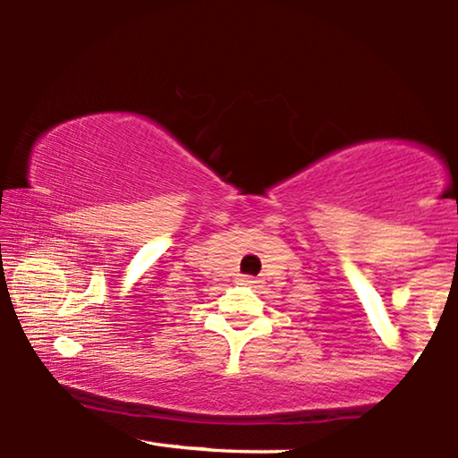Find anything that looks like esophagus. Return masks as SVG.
<instances>
[{"label":"esophagus","mask_w":458,"mask_h":458,"mask_svg":"<svg viewBox=\"0 0 458 458\" xmlns=\"http://www.w3.org/2000/svg\"><path fill=\"white\" fill-rule=\"evenodd\" d=\"M237 284H240V286H257L259 280H254V277H248V276H242V277H237Z\"/></svg>","instance_id":"esophagus-1"}]
</instances>
